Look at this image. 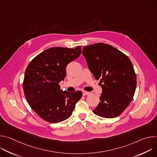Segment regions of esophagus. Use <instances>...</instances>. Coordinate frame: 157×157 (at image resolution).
<instances>
[{"label": "esophagus", "instance_id": "1", "mask_svg": "<svg viewBox=\"0 0 157 157\" xmlns=\"http://www.w3.org/2000/svg\"><path fill=\"white\" fill-rule=\"evenodd\" d=\"M89 94H90V93H89V92H87V91H82V95H83V96H86V95H89Z\"/></svg>", "mask_w": 157, "mask_h": 157}]
</instances>
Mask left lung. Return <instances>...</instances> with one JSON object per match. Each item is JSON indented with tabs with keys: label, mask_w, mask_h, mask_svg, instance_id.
Returning <instances> with one entry per match:
<instances>
[{
	"label": "left lung",
	"mask_w": 157,
	"mask_h": 157,
	"mask_svg": "<svg viewBox=\"0 0 157 157\" xmlns=\"http://www.w3.org/2000/svg\"><path fill=\"white\" fill-rule=\"evenodd\" d=\"M82 53L96 79H100L102 89L93 113L104 118L119 116L136 91L137 78L132 62L117 48L102 43L84 47Z\"/></svg>",
	"instance_id": "8db88e82"
}]
</instances>
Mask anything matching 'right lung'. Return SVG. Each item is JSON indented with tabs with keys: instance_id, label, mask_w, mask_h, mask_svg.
<instances>
[{
	"instance_id": "obj_1",
	"label": "right lung",
	"mask_w": 157,
	"mask_h": 157,
	"mask_svg": "<svg viewBox=\"0 0 157 157\" xmlns=\"http://www.w3.org/2000/svg\"><path fill=\"white\" fill-rule=\"evenodd\" d=\"M81 53L75 48L52 47L35 56L27 67L24 91L31 108L43 120L58 123L72 114L82 92L61 90L59 83L66 77V68Z\"/></svg>"
}]
</instances>
